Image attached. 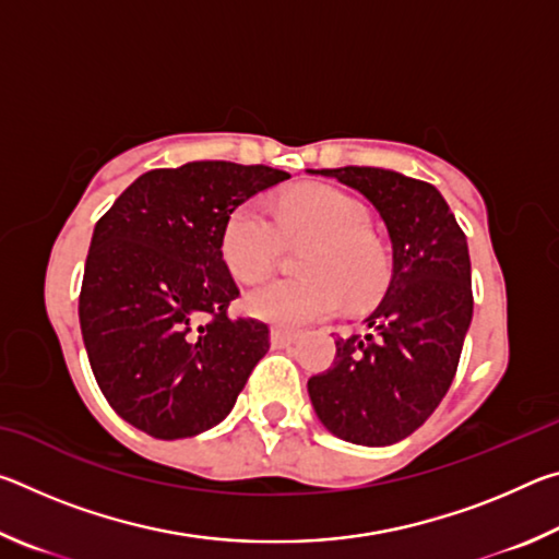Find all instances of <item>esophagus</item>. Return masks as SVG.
Returning <instances> with one entry per match:
<instances>
[{
	"instance_id": "obj_1",
	"label": "esophagus",
	"mask_w": 559,
	"mask_h": 559,
	"mask_svg": "<svg viewBox=\"0 0 559 559\" xmlns=\"http://www.w3.org/2000/svg\"><path fill=\"white\" fill-rule=\"evenodd\" d=\"M298 340L296 330H286V328H271V345L273 347H288Z\"/></svg>"
}]
</instances>
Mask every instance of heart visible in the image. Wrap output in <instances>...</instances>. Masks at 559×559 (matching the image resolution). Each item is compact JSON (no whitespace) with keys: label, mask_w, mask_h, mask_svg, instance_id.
<instances>
[{"label":"heart","mask_w":559,"mask_h":559,"mask_svg":"<svg viewBox=\"0 0 559 559\" xmlns=\"http://www.w3.org/2000/svg\"><path fill=\"white\" fill-rule=\"evenodd\" d=\"M370 216L355 197L335 187H310L283 197L273 212L251 197L234 206L222 229V259L234 278L257 281L273 266L281 229L316 236L302 269L308 276L269 278L246 293L253 318L302 325L335 313L343 302H362L382 286L386 261L370 234Z\"/></svg>","instance_id":"b5f03b06"}]
</instances>
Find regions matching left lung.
<instances>
[{
    "instance_id": "1",
    "label": "left lung",
    "mask_w": 559,
    "mask_h": 559,
    "mask_svg": "<svg viewBox=\"0 0 559 559\" xmlns=\"http://www.w3.org/2000/svg\"><path fill=\"white\" fill-rule=\"evenodd\" d=\"M357 189L386 226L392 278L362 320L337 337L335 362L308 380L323 427L357 447H392L449 392L473 316L468 243L433 185L382 167L308 169Z\"/></svg>"
}]
</instances>
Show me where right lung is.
Masks as SVG:
<instances>
[{"label": "right lung", "mask_w": 559, "mask_h": 559, "mask_svg": "<svg viewBox=\"0 0 559 559\" xmlns=\"http://www.w3.org/2000/svg\"><path fill=\"white\" fill-rule=\"evenodd\" d=\"M222 159L138 177L93 229L79 318L103 396L155 439H187L226 419L269 328L226 316L239 288L222 229L243 200L288 179Z\"/></svg>", "instance_id": "1"}]
</instances>
